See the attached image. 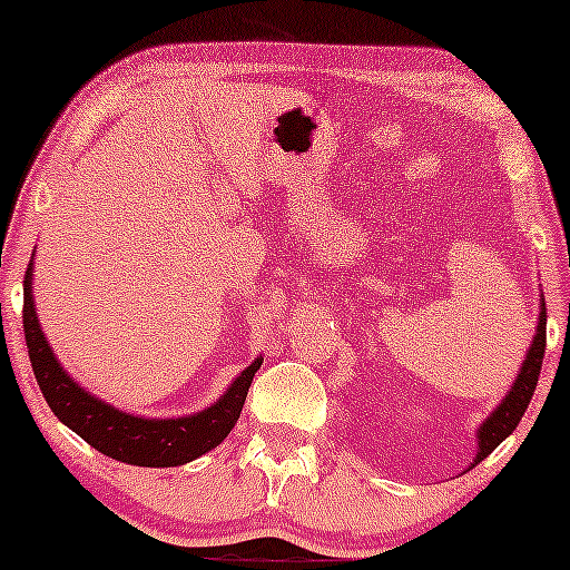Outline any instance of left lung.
<instances>
[{
    "label": "left lung",
    "mask_w": 570,
    "mask_h": 570,
    "mask_svg": "<svg viewBox=\"0 0 570 570\" xmlns=\"http://www.w3.org/2000/svg\"><path fill=\"white\" fill-rule=\"evenodd\" d=\"M544 348H547V305H541L539 330H535L533 345H531V351H528L525 362H522L520 375H517V381L512 385V391L507 394V399L499 404V410H495L493 415L482 423L480 434H476V440H480V453H476L474 463H480L482 458H488L490 453H493V450L499 448V444L517 429L520 417L525 415L528 404H531V399H533L535 383H539L541 362H544Z\"/></svg>",
    "instance_id": "1"
}]
</instances>
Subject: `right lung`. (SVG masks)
Instances as JSON below:
<instances>
[{
    "instance_id": "right-lung-1",
    "label": "right lung",
    "mask_w": 570,
    "mask_h": 570,
    "mask_svg": "<svg viewBox=\"0 0 570 570\" xmlns=\"http://www.w3.org/2000/svg\"><path fill=\"white\" fill-rule=\"evenodd\" d=\"M23 335L39 391L58 421L67 423L98 453L134 466H179L217 448L238 421L248 385L263 364V358H257L252 367L240 372L238 381L214 407L198 415L179 417V421H147L115 410L112 404H104L101 399L82 391L56 362L37 322L35 297H31V263L23 276Z\"/></svg>"
}]
</instances>
